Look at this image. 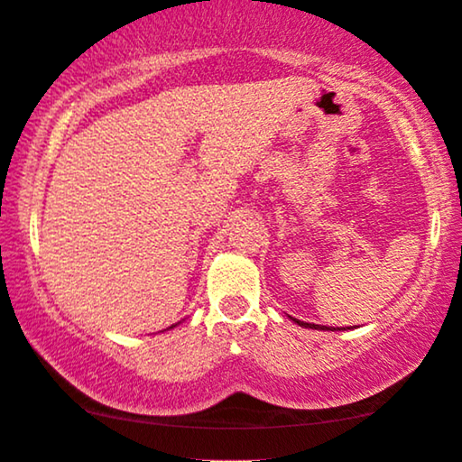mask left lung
Here are the masks:
<instances>
[{"instance_id":"left-lung-1","label":"left lung","mask_w":462,"mask_h":462,"mask_svg":"<svg viewBox=\"0 0 462 462\" xmlns=\"http://www.w3.org/2000/svg\"><path fill=\"white\" fill-rule=\"evenodd\" d=\"M291 320H293V323H296V325H300V327H306V329H319V331H346L344 329V327H342V329H339V327H337V329H329V327H325V325H314V323H304V320H300V319H293V317H290ZM347 329H350V327H347Z\"/></svg>"}]
</instances>
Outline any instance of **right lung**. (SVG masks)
Segmentation results:
<instances>
[{
  "instance_id": "1",
  "label": "right lung",
  "mask_w": 462,
  "mask_h": 462,
  "mask_svg": "<svg viewBox=\"0 0 462 462\" xmlns=\"http://www.w3.org/2000/svg\"><path fill=\"white\" fill-rule=\"evenodd\" d=\"M172 327H177V325H171V327H169V329H172Z\"/></svg>"
}]
</instances>
